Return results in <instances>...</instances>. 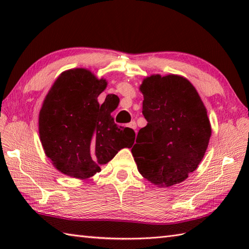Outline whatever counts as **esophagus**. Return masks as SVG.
Wrapping results in <instances>:
<instances>
[{
    "mask_svg": "<svg viewBox=\"0 0 249 249\" xmlns=\"http://www.w3.org/2000/svg\"><path fill=\"white\" fill-rule=\"evenodd\" d=\"M128 127H130L131 129H134L135 131H136V129H137V124H136V122H130V123L128 124ZM137 133V131H136Z\"/></svg>",
    "mask_w": 249,
    "mask_h": 249,
    "instance_id": "esophagus-1",
    "label": "esophagus"
}]
</instances>
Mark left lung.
Returning a JSON list of instances; mask_svg holds the SVG:
<instances>
[{"label": "left lung", "mask_w": 249, "mask_h": 249, "mask_svg": "<svg viewBox=\"0 0 249 249\" xmlns=\"http://www.w3.org/2000/svg\"><path fill=\"white\" fill-rule=\"evenodd\" d=\"M139 89L147 124L131 149L138 171L157 187L182 183L203 160L212 135L205 106L179 75L147 76Z\"/></svg>", "instance_id": "left-lung-1"}]
</instances>
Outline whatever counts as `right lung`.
Listing matches in <instances>:
<instances>
[{
  "label": "right lung",
  "instance_id": "1",
  "mask_svg": "<svg viewBox=\"0 0 249 249\" xmlns=\"http://www.w3.org/2000/svg\"><path fill=\"white\" fill-rule=\"evenodd\" d=\"M107 86L87 68H71L46 95L38 115L39 139L46 156L65 176L92 178L120 150L134 144L135 131L119 127L111 116L119 97L109 94L98 103Z\"/></svg>",
  "mask_w": 249,
  "mask_h": 249
}]
</instances>
